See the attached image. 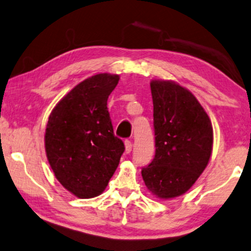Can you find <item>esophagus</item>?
Masks as SVG:
<instances>
[{
  "label": "esophagus",
  "mask_w": 251,
  "mask_h": 251,
  "mask_svg": "<svg viewBox=\"0 0 251 251\" xmlns=\"http://www.w3.org/2000/svg\"><path fill=\"white\" fill-rule=\"evenodd\" d=\"M125 145H126V153L131 152V150H132V142H131L130 140H126Z\"/></svg>",
  "instance_id": "1"
}]
</instances>
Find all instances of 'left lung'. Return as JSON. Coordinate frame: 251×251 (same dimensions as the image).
Wrapping results in <instances>:
<instances>
[{
  "label": "left lung",
  "mask_w": 251,
  "mask_h": 251,
  "mask_svg": "<svg viewBox=\"0 0 251 251\" xmlns=\"http://www.w3.org/2000/svg\"><path fill=\"white\" fill-rule=\"evenodd\" d=\"M155 157L142 168L149 192L167 200L187 192L209 164L213 129L190 91L172 80H151Z\"/></svg>",
  "instance_id": "obj_1"
}]
</instances>
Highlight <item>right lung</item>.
Instances as JSON below:
<instances>
[{
	"instance_id": "add662e5",
	"label": "right lung",
	"mask_w": 251,
	"mask_h": 251,
	"mask_svg": "<svg viewBox=\"0 0 251 251\" xmlns=\"http://www.w3.org/2000/svg\"><path fill=\"white\" fill-rule=\"evenodd\" d=\"M119 79L106 73L86 78L49 115L45 147L50 167L59 183L79 199L95 198L105 190L125 151L106 106Z\"/></svg>"
}]
</instances>
